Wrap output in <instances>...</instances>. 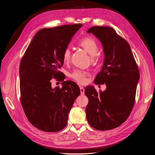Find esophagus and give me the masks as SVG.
I'll return each mask as SVG.
<instances>
[{
  "label": "esophagus",
  "instance_id": "1",
  "mask_svg": "<svg viewBox=\"0 0 155 155\" xmlns=\"http://www.w3.org/2000/svg\"><path fill=\"white\" fill-rule=\"evenodd\" d=\"M80 92H81V94L83 95L85 94V89L83 87H80Z\"/></svg>",
  "mask_w": 155,
  "mask_h": 155
}]
</instances>
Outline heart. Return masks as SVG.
<instances>
[{"label":"heart","mask_w":155,"mask_h":155,"mask_svg":"<svg viewBox=\"0 0 155 155\" xmlns=\"http://www.w3.org/2000/svg\"><path fill=\"white\" fill-rule=\"evenodd\" d=\"M80 46L87 52L91 55V61L92 63L96 62L98 59L97 51L99 50V46L96 41L91 37H84L78 42ZM71 57V51L68 47L65 48L63 51L62 59L64 63H68ZM88 73L85 70L76 69L70 73V77L78 83L83 84L87 81Z\"/></svg>","instance_id":"obj_1"}]
</instances>
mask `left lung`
<instances>
[{"label": "left lung", "instance_id": "obj_1", "mask_svg": "<svg viewBox=\"0 0 155 155\" xmlns=\"http://www.w3.org/2000/svg\"><path fill=\"white\" fill-rule=\"evenodd\" d=\"M99 39L104 47L105 59L94 83L106 84L104 92L92 86L85 88L88 99L86 108L88 122L99 130L118 127L128 118L135 102L140 72L130 47L114 28L93 26L87 31Z\"/></svg>", "mask_w": 155, "mask_h": 155}]
</instances>
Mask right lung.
I'll list each match as a JSON object with an SVG mask.
<instances>
[{
	"label": "right lung",
	"mask_w": 155,
	"mask_h": 155,
	"mask_svg": "<svg viewBox=\"0 0 155 155\" xmlns=\"http://www.w3.org/2000/svg\"><path fill=\"white\" fill-rule=\"evenodd\" d=\"M83 25H64L39 30L21 59L19 67L21 103L30 122L45 132L61 130L80 89L64 81L59 69L63 64V51ZM52 78L63 81L61 88H51Z\"/></svg>",
	"instance_id": "obj_1"
}]
</instances>
